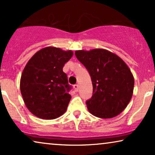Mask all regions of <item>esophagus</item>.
I'll list each match as a JSON object with an SVG mask.
<instances>
[{
	"label": "esophagus",
	"instance_id": "34e87169",
	"mask_svg": "<svg viewBox=\"0 0 155 155\" xmlns=\"http://www.w3.org/2000/svg\"><path fill=\"white\" fill-rule=\"evenodd\" d=\"M73 87H74V89H75V90L76 92H78V90H79V85H78V84H74Z\"/></svg>",
	"mask_w": 155,
	"mask_h": 155
}]
</instances>
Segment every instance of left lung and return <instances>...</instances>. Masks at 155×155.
<instances>
[{"label": "left lung", "mask_w": 155, "mask_h": 155, "mask_svg": "<svg viewBox=\"0 0 155 155\" xmlns=\"http://www.w3.org/2000/svg\"><path fill=\"white\" fill-rule=\"evenodd\" d=\"M75 54L92 79L93 94L86 101L90 113L101 118L120 114L130 102L134 87V78L126 63L103 48L78 50Z\"/></svg>", "instance_id": "1"}]
</instances>
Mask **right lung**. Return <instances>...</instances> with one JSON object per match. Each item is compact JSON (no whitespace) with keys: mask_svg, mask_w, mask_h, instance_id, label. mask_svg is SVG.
<instances>
[{"mask_svg":"<svg viewBox=\"0 0 155 155\" xmlns=\"http://www.w3.org/2000/svg\"><path fill=\"white\" fill-rule=\"evenodd\" d=\"M71 50L47 46L38 51L25 65L20 91L29 111L42 119H55L66 111L71 86L63 68L72 58Z\"/></svg>","mask_w":155,"mask_h":155,"instance_id":"obj_1","label":"right lung"}]
</instances>
